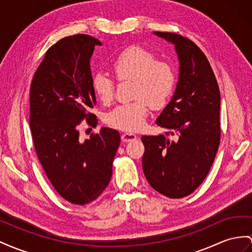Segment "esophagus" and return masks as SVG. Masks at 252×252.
Masks as SVG:
<instances>
[{
	"label": "esophagus",
	"instance_id": "1",
	"mask_svg": "<svg viewBox=\"0 0 252 252\" xmlns=\"http://www.w3.org/2000/svg\"><path fill=\"white\" fill-rule=\"evenodd\" d=\"M137 136L133 133H124L121 135V140L124 141V143H128V141H132Z\"/></svg>",
	"mask_w": 252,
	"mask_h": 252
}]
</instances>
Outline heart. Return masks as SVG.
<instances>
[{
  "label": "heart",
  "mask_w": 252,
  "mask_h": 252,
  "mask_svg": "<svg viewBox=\"0 0 252 252\" xmlns=\"http://www.w3.org/2000/svg\"><path fill=\"white\" fill-rule=\"evenodd\" d=\"M119 82L131 81V99L128 103L116 106L105 115V122L125 132H136L146 124L149 106L164 107L176 86V72L170 63L157 60L149 50L138 46L126 49L111 64ZM93 89L98 99L108 104L115 95V82L105 74L93 77Z\"/></svg>",
  "instance_id": "obj_1"
}]
</instances>
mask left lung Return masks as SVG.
Returning <instances> with one entry per match:
<instances>
[{
	"instance_id": "obj_1",
	"label": "left lung",
	"mask_w": 252,
	"mask_h": 252,
	"mask_svg": "<svg viewBox=\"0 0 252 252\" xmlns=\"http://www.w3.org/2000/svg\"><path fill=\"white\" fill-rule=\"evenodd\" d=\"M175 44L180 75L171 101L157 125L164 135L143 136V170L152 188L168 198L197 189L214 163L220 141V93L210 62L197 44L176 33L154 32Z\"/></svg>"
}]
</instances>
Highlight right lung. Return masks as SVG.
I'll use <instances>...</instances> for the list:
<instances>
[{"label": "right lung", "instance_id": "1", "mask_svg": "<svg viewBox=\"0 0 252 252\" xmlns=\"http://www.w3.org/2000/svg\"><path fill=\"white\" fill-rule=\"evenodd\" d=\"M95 38L67 36L49 48L31 83L30 126L37 158L51 184L68 202L85 205L98 198L112 178L120 135L102 127L80 139L83 120L95 127L90 70Z\"/></svg>", "mask_w": 252, "mask_h": 252}]
</instances>
